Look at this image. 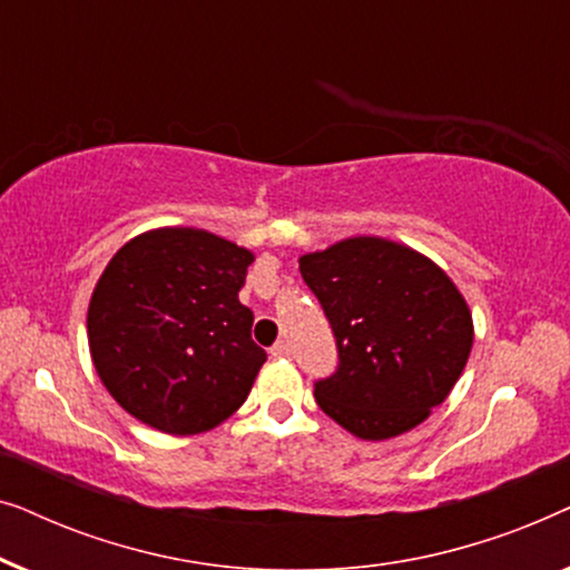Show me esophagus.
<instances>
[{"label": "esophagus", "mask_w": 570, "mask_h": 570, "mask_svg": "<svg viewBox=\"0 0 570 570\" xmlns=\"http://www.w3.org/2000/svg\"><path fill=\"white\" fill-rule=\"evenodd\" d=\"M272 357H291V347H287V342H277V345H272Z\"/></svg>", "instance_id": "34e87169"}]
</instances>
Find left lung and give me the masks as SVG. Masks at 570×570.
Here are the masks:
<instances>
[{"label":"left lung","instance_id":"1","mask_svg":"<svg viewBox=\"0 0 570 570\" xmlns=\"http://www.w3.org/2000/svg\"><path fill=\"white\" fill-rule=\"evenodd\" d=\"M301 275L322 303L340 365L316 381L326 415L363 441L423 423L470 357L474 326L464 295L439 264L379 236L303 254Z\"/></svg>","mask_w":570,"mask_h":570}]
</instances>
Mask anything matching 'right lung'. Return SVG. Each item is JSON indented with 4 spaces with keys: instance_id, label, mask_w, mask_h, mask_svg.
<instances>
[{
    "instance_id": "obj_1",
    "label": "right lung",
    "mask_w": 570,
    "mask_h": 570,
    "mask_svg": "<svg viewBox=\"0 0 570 570\" xmlns=\"http://www.w3.org/2000/svg\"><path fill=\"white\" fill-rule=\"evenodd\" d=\"M254 254L199 228L124 244L88 308L90 357L108 394L145 425L205 433L252 392L267 353L238 301Z\"/></svg>"
}]
</instances>
